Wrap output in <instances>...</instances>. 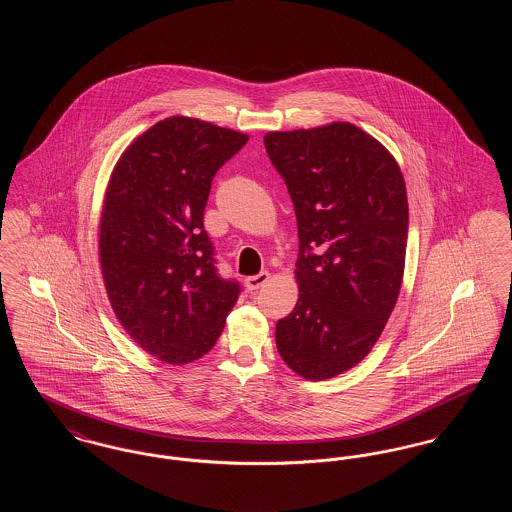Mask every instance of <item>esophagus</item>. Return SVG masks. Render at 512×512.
<instances>
[{
    "instance_id": "1",
    "label": "esophagus",
    "mask_w": 512,
    "mask_h": 512,
    "mask_svg": "<svg viewBox=\"0 0 512 512\" xmlns=\"http://www.w3.org/2000/svg\"><path fill=\"white\" fill-rule=\"evenodd\" d=\"M269 281V273L268 271H260L258 275H252V277H246V281H244V285H246V289L248 291H256V289H260L262 285H266Z\"/></svg>"
}]
</instances>
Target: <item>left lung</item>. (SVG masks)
<instances>
[{
  "label": "left lung",
  "mask_w": 512,
  "mask_h": 512,
  "mask_svg": "<svg viewBox=\"0 0 512 512\" xmlns=\"http://www.w3.org/2000/svg\"><path fill=\"white\" fill-rule=\"evenodd\" d=\"M295 206V310L275 325L291 370L329 379L376 345L403 283L408 200L399 163L352 123L264 136Z\"/></svg>",
  "instance_id": "obj_1"
}]
</instances>
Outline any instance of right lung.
I'll use <instances>...</instances> for the list:
<instances>
[{
    "label": "right lung",
    "instance_id": "1",
    "mask_svg": "<svg viewBox=\"0 0 512 512\" xmlns=\"http://www.w3.org/2000/svg\"><path fill=\"white\" fill-rule=\"evenodd\" d=\"M248 136L167 117L123 152L100 219V266L125 331L167 364L216 345L241 285L219 277L204 208L219 167Z\"/></svg>",
    "mask_w": 512,
    "mask_h": 512
}]
</instances>
